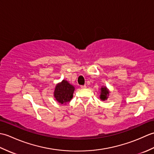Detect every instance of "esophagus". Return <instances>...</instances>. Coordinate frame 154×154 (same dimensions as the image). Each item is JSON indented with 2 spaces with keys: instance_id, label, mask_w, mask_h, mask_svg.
<instances>
[{
  "instance_id": "34e87169",
  "label": "esophagus",
  "mask_w": 154,
  "mask_h": 154,
  "mask_svg": "<svg viewBox=\"0 0 154 154\" xmlns=\"http://www.w3.org/2000/svg\"><path fill=\"white\" fill-rule=\"evenodd\" d=\"M81 89H85V88H86V85H81Z\"/></svg>"
}]
</instances>
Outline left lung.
<instances>
[{
    "label": "left lung",
    "instance_id": "left-lung-1",
    "mask_svg": "<svg viewBox=\"0 0 154 154\" xmlns=\"http://www.w3.org/2000/svg\"><path fill=\"white\" fill-rule=\"evenodd\" d=\"M109 94V91L107 89V88L105 87H102L101 88V92L100 94V99L103 100H105L106 99H107Z\"/></svg>",
    "mask_w": 154,
    "mask_h": 154
}]
</instances>
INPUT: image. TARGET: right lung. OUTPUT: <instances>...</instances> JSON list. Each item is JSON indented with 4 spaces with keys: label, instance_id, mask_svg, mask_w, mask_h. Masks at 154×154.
I'll use <instances>...</instances> for the list:
<instances>
[{
    "label": "right lung",
    "instance_id": "right-lung-1",
    "mask_svg": "<svg viewBox=\"0 0 154 154\" xmlns=\"http://www.w3.org/2000/svg\"><path fill=\"white\" fill-rule=\"evenodd\" d=\"M75 88L67 81L63 80L61 83L57 84L54 91V97L57 102L61 104H67L73 98Z\"/></svg>",
    "mask_w": 154,
    "mask_h": 154
}]
</instances>
